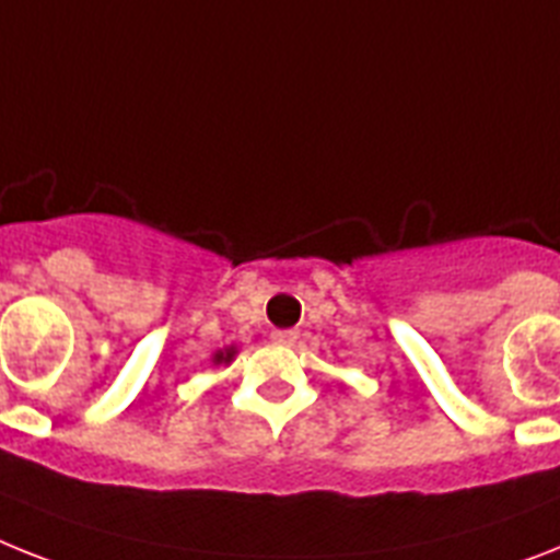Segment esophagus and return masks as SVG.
Masks as SVG:
<instances>
[{"mask_svg": "<svg viewBox=\"0 0 560 560\" xmlns=\"http://www.w3.org/2000/svg\"><path fill=\"white\" fill-rule=\"evenodd\" d=\"M298 337H300V331H294V329L271 331V340H275L277 346H294V343H298Z\"/></svg>", "mask_w": 560, "mask_h": 560, "instance_id": "1", "label": "esophagus"}]
</instances>
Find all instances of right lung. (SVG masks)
Wrapping results in <instances>:
<instances>
[{
    "label": "right lung",
    "mask_w": 560,
    "mask_h": 560,
    "mask_svg": "<svg viewBox=\"0 0 560 560\" xmlns=\"http://www.w3.org/2000/svg\"><path fill=\"white\" fill-rule=\"evenodd\" d=\"M234 354H237V346H223V349H217V352L211 354V363H214V366H229L231 360H234Z\"/></svg>",
    "instance_id": "obj_1"
}]
</instances>
